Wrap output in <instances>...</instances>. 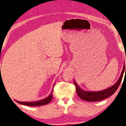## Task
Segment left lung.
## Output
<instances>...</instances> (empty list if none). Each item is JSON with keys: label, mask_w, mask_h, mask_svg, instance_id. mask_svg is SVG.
<instances>
[{"label": "left lung", "mask_w": 126, "mask_h": 126, "mask_svg": "<svg viewBox=\"0 0 126 126\" xmlns=\"http://www.w3.org/2000/svg\"><path fill=\"white\" fill-rule=\"evenodd\" d=\"M125 71V65L124 64L123 69L122 72L119 79L115 84L113 86L110 87L109 88L106 89V90L101 91L98 92H90V91H83L82 89L77 85L75 82H74V84L76 87V91L78 96L81 99H82L84 101H90V102H94V101H98L101 100H104L105 98L109 97L110 96H111L113 94H114L115 92L117 91L118 88L119 87L120 84L121 83L122 80L123 75L124 72Z\"/></svg>", "instance_id": "left-lung-1"}]
</instances>
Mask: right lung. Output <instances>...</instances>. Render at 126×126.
<instances>
[{
    "label": "right lung",
    "mask_w": 126,
    "mask_h": 126,
    "mask_svg": "<svg viewBox=\"0 0 126 126\" xmlns=\"http://www.w3.org/2000/svg\"><path fill=\"white\" fill-rule=\"evenodd\" d=\"M55 86V84L53 85V86ZM53 91V88L52 90V91L51 92V94L50 95L47 97V98H46L45 99L40 100V101H35V102H20V101H16L17 102L20 104H22V105H25L26 106H41V105H46L51 101V100L53 98V93L52 92Z\"/></svg>",
    "instance_id": "right-lung-1"
}]
</instances>
